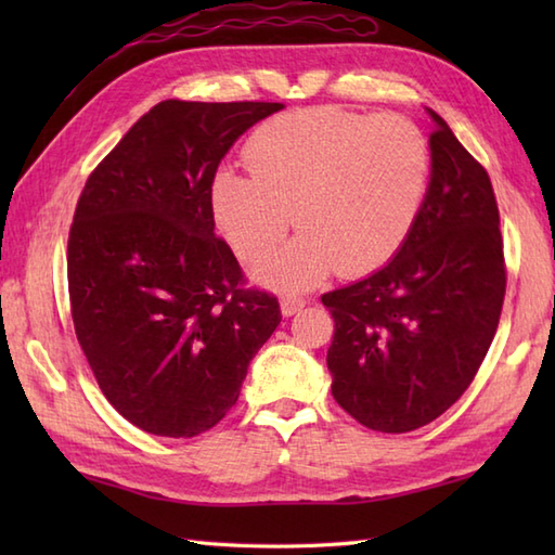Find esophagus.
<instances>
[{
    "label": "esophagus",
    "mask_w": 555,
    "mask_h": 555,
    "mask_svg": "<svg viewBox=\"0 0 555 555\" xmlns=\"http://www.w3.org/2000/svg\"><path fill=\"white\" fill-rule=\"evenodd\" d=\"M305 305H308V300L300 298V296H284V298H281V314H284V317L296 314L305 308Z\"/></svg>",
    "instance_id": "obj_1"
}]
</instances>
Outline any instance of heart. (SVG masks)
Returning <instances> with one entry per match:
<instances>
[{
    "mask_svg": "<svg viewBox=\"0 0 555 555\" xmlns=\"http://www.w3.org/2000/svg\"><path fill=\"white\" fill-rule=\"evenodd\" d=\"M243 157L250 173L221 167L211 179V215L235 253L255 259L284 241L293 211L298 238L255 264L274 288L384 267L415 227L431 173L429 143L410 119L338 107L264 121Z\"/></svg>",
    "mask_w": 555,
    "mask_h": 555,
    "instance_id": "b5f03b06",
    "label": "heart"
}]
</instances>
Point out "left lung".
Wrapping results in <instances>:
<instances>
[{
    "label": "left lung",
    "instance_id": "8db88e82",
    "mask_svg": "<svg viewBox=\"0 0 555 555\" xmlns=\"http://www.w3.org/2000/svg\"><path fill=\"white\" fill-rule=\"evenodd\" d=\"M420 217L391 262L324 293L334 317L332 393L367 429L429 424L473 384L499 328L505 259L487 169L439 114Z\"/></svg>",
    "mask_w": 555,
    "mask_h": 555
}]
</instances>
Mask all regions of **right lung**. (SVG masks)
Returning <instances> with one entry per match:
<instances>
[{
    "label": "right lung",
    "instance_id": "add662e5",
    "mask_svg": "<svg viewBox=\"0 0 555 555\" xmlns=\"http://www.w3.org/2000/svg\"><path fill=\"white\" fill-rule=\"evenodd\" d=\"M279 102L164 100L88 176L68 233L78 344L104 398L138 429L191 439L238 400L281 322L215 235L219 162Z\"/></svg>",
    "mask_w": 555,
    "mask_h": 555
}]
</instances>
